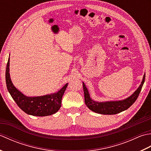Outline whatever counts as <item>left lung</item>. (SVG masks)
I'll use <instances>...</instances> for the list:
<instances>
[{"label": "left lung", "mask_w": 151, "mask_h": 151, "mask_svg": "<svg viewBox=\"0 0 151 151\" xmlns=\"http://www.w3.org/2000/svg\"><path fill=\"white\" fill-rule=\"evenodd\" d=\"M145 79V73L144 74L143 78L139 88L134 91L132 95L124 100L115 101H106L97 102L91 99L86 85L83 82V89H84L85 104L88 108L95 113L104 115H114L120 113V112L127 110L131 106L136 99L138 97L139 93L142 90V86Z\"/></svg>", "instance_id": "8db88e82"}]
</instances>
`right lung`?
Masks as SVG:
<instances>
[{
	"mask_svg": "<svg viewBox=\"0 0 151 151\" xmlns=\"http://www.w3.org/2000/svg\"><path fill=\"white\" fill-rule=\"evenodd\" d=\"M7 89L16 104L25 113L34 116H47L59 110L62 99L67 87V84L56 93L39 97H27L19 91L13 84L9 75V57L6 69Z\"/></svg>",
	"mask_w": 151,
	"mask_h": 151,
	"instance_id": "obj_1",
	"label": "right lung"
}]
</instances>
